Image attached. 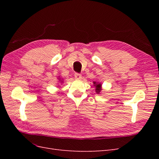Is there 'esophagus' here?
<instances>
[{"instance_id": "1", "label": "esophagus", "mask_w": 159, "mask_h": 159, "mask_svg": "<svg viewBox=\"0 0 159 159\" xmlns=\"http://www.w3.org/2000/svg\"><path fill=\"white\" fill-rule=\"evenodd\" d=\"M74 76H75V79L79 80V79H81V74H78V73H75Z\"/></svg>"}]
</instances>
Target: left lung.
<instances>
[{
  "label": "left lung",
  "instance_id": "1",
  "mask_svg": "<svg viewBox=\"0 0 159 159\" xmlns=\"http://www.w3.org/2000/svg\"><path fill=\"white\" fill-rule=\"evenodd\" d=\"M93 84H95V91L96 92H97L98 93H99L101 90H102V88H101V86H102V85H101L100 84H96L95 82H93Z\"/></svg>",
  "mask_w": 159,
  "mask_h": 159
}]
</instances>
